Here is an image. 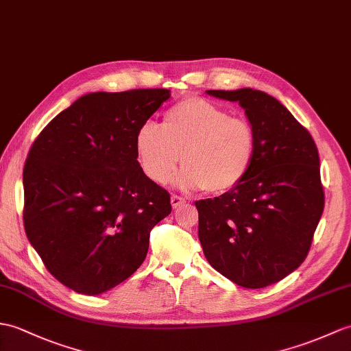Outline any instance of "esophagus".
<instances>
[{"label": "esophagus", "instance_id": "esophagus-1", "mask_svg": "<svg viewBox=\"0 0 351 351\" xmlns=\"http://www.w3.org/2000/svg\"><path fill=\"white\" fill-rule=\"evenodd\" d=\"M170 202H172V206L176 209V208H179V206H182L186 200H185L184 197H181V195L173 194L172 197H170Z\"/></svg>", "mask_w": 351, "mask_h": 351}]
</instances>
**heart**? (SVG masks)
Wrapping results in <instances>:
<instances>
[{"instance_id": "1", "label": "heart", "mask_w": 351, "mask_h": 351, "mask_svg": "<svg viewBox=\"0 0 351 351\" xmlns=\"http://www.w3.org/2000/svg\"><path fill=\"white\" fill-rule=\"evenodd\" d=\"M257 137L251 122L202 97H186L162 117L161 127L146 122L134 136L137 161L151 181L166 184L179 161L182 190L224 194L250 173Z\"/></svg>"}]
</instances>
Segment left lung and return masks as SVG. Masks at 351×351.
<instances>
[{
	"mask_svg": "<svg viewBox=\"0 0 351 351\" xmlns=\"http://www.w3.org/2000/svg\"><path fill=\"white\" fill-rule=\"evenodd\" d=\"M238 101L256 130L250 173L229 193L195 202L199 239L215 271L245 289H263L298 269L324 208L319 151L308 130L263 91H208Z\"/></svg>",
	"mask_w": 351,
	"mask_h": 351,
	"instance_id": "left-lung-1",
	"label": "left lung"
}]
</instances>
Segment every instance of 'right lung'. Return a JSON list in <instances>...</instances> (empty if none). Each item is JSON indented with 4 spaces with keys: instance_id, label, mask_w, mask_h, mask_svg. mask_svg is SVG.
I'll list each match as a JSON object with an SVG mask.
<instances>
[{
    "instance_id": "1",
    "label": "right lung",
    "mask_w": 351,
    "mask_h": 351,
    "mask_svg": "<svg viewBox=\"0 0 351 351\" xmlns=\"http://www.w3.org/2000/svg\"><path fill=\"white\" fill-rule=\"evenodd\" d=\"M170 97L165 88L91 93L58 113L23 167V226L46 269L94 296L143 263L170 194L143 173L134 136Z\"/></svg>"
}]
</instances>
